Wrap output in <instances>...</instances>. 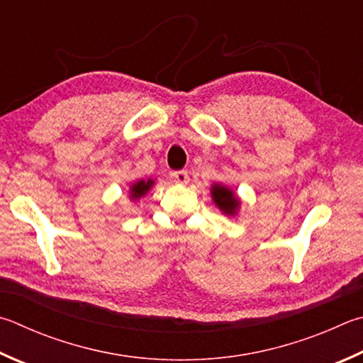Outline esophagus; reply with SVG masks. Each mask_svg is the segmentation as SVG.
<instances>
[{"mask_svg": "<svg viewBox=\"0 0 363 363\" xmlns=\"http://www.w3.org/2000/svg\"><path fill=\"white\" fill-rule=\"evenodd\" d=\"M173 177H174V181L179 182V184H187L189 182L187 171H174Z\"/></svg>", "mask_w": 363, "mask_h": 363, "instance_id": "esophagus-1", "label": "esophagus"}]
</instances>
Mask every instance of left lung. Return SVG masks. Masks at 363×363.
Listing matches in <instances>:
<instances>
[{
	"mask_svg": "<svg viewBox=\"0 0 363 363\" xmlns=\"http://www.w3.org/2000/svg\"><path fill=\"white\" fill-rule=\"evenodd\" d=\"M211 199H213L214 204L219 208L222 214L228 217L238 216L241 208V199L236 195V192H233V189L223 186L220 182H214L211 186Z\"/></svg>",
	"mask_w": 363,
	"mask_h": 363,
	"instance_id": "left-lung-1",
	"label": "left lung"
}]
</instances>
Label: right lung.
I'll return each instance as SVG.
<instances>
[{"mask_svg": "<svg viewBox=\"0 0 363 363\" xmlns=\"http://www.w3.org/2000/svg\"><path fill=\"white\" fill-rule=\"evenodd\" d=\"M155 181L154 179H138L133 184H131L128 189V196L131 201L141 200L144 195H146L150 189L154 187Z\"/></svg>", "mask_w": 363, "mask_h": 363, "instance_id": "1", "label": "right lung"}]
</instances>
